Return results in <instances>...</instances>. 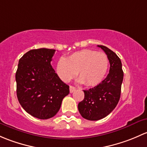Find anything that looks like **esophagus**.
<instances>
[{
    "label": "esophagus",
    "mask_w": 147,
    "mask_h": 147,
    "mask_svg": "<svg viewBox=\"0 0 147 147\" xmlns=\"http://www.w3.org/2000/svg\"><path fill=\"white\" fill-rule=\"evenodd\" d=\"M75 90H76V87H74V86H70V87H69V90H70V93H73Z\"/></svg>",
    "instance_id": "obj_1"
}]
</instances>
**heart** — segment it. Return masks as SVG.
<instances>
[{
	"instance_id": "b5f03b06",
	"label": "heart",
	"mask_w": 147,
	"mask_h": 147,
	"mask_svg": "<svg viewBox=\"0 0 147 147\" xmlns=\"http://www.w3.org/2000/svg\"><path fill=\"white\" fill-rule=\"evenodd\" d=\"M109 60L105 53L90 49H83L71 54L66 59L61 58L56 66L59 78L68 83L78 73L79 82L86 86L100 84L105 76Z\"/></svg>"
}]
</instances>
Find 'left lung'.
<instances>
[{"label":"left lung","mask_w":147,"mask_h":147,"mask_svg":"<svg viewBox=\"0 0 147 147\" xmlns=\"http://www.w3.org/2000/svg\"><path fill=\"white\" fill-rule=\"evenodd\" d=\"M98 47L107 54L110 64L109 74L98 86L84 90V99L78 105L81 116L91 121L104 118L115 108L120 98L124 76L122 62L117 54L106 47Z\"/></svg>","instance_id":"1"}]
</instances>
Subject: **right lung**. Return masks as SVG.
<instances>
[{"mask_svg":"<svg viewBox=\"0 0 147 147\" xmlns=\"http://www.w3.org/2000/svg\"><path fill=\"white\" fill-rule=\"evenodd\" d=\"M55 49L41 48L25 53L19 60L16 80L17 97L22 108L34 117H54L69 93L51 65Z\"/></svg>","mask_w":147,"mask_h":147,"instance_id":"1","label":"right lung"}]
</instances>
